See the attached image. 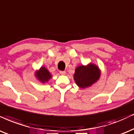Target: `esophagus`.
<instances>
[{
    "label": "esophagus",
    "mask_w": 134,
    "mask_h": 134,
    "mask_svg": "<svg viewBox=\"0 0 134 134\" xmlns=\"http://www.w3.org/2000/svg\"><path fill=\"white\" fill-rule=\"evenodd\" d=\"M59 73H60V74H61V75H65V71H60V72H59Z\"/></svg>",
    "instance_id": "esophagus-1"
}]
</instances>
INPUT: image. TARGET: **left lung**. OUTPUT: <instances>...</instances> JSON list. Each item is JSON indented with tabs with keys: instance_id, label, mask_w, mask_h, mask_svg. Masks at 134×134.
Instances as JSON below:
<instances>
[{
	"instance_id": "obj_1",
	"label": "left lung",
	"mask_w": 134,
	"mask_h": 134,
	"mask_svg": "<svg viewBox=\"0 0 134 134\" xmlns=\"http://www.w3.org/2000/svg\"><path fill=\"white\" fill-rule=\"evenodd\" d=\"M99 67L93 64L87 65H80L77 67L74 74V80L80 88H85L97 82L100 77Z\"/></svg>"
}]
</instances>
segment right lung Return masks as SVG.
Returning a JSON list of instances; mask_svg holds the SVG:
<instances>
[{
  "mask_svg": "<svg viewBox=\"0 0 134 134\" xmlns=\"http://www.w3.org/2000/svg\"><path fill=\"white\" fill-rule=\"evenodd\" d=\"M35 76L38 80L42 83L48 82L49 79H51L52 75L46 68L44 67H41L39 70L35 73Z\"/></svg>",
  "mask_w": 134,
  "mask_h": 134,
  "instance_id": "right-lung-1",
  "label": "right lung"
}]
</instances>
